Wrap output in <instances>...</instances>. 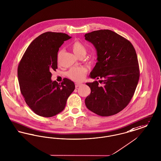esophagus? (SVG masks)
I'll return each mask as SVG.
<instances>
[{"mask_svg":"<svg viewBox=\"0 0 161 161\" xmlns=\"http://www.w3.org/2000/svg\"><path fill=\"white\" fill-rule=\"evenodd\" d=\"M81 85H82L81 84H79V83H76V84H75V86H76V88H78L79 86H80Z\"/></svg>","mask_w":161,"mask_h":161,"instance_id":"1","label":"esophagus"}]
</instances>
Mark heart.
I'll return each instance as SVG.
<instances>
[{
  "instance_id": "b5f03b06",
  "label": "heart",
  "mask_w": 161,
  "mask_h": 161,
  "mask_svg": "<svg viewBox=\"0 0 161 161\" xmlns=\"http://www.w3.org/2000/svg\"><path fill=\"white\" fill-rule=\"evenodd\" d=\"M71 48L74 53L77 57L80 56L85 55L86 53V48L83 43L79 42L76 41L73 43L71 45ZM63 51L61 50H59L57 54V60L59 62L60 57L62 56ZM86 73V69L84 67H74L71 68L67 73L68 76L73 80L75 81H81L84 79Z\"/></svg>"
}]
</instances>
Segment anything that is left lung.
<instances>
[{"mask_svg": "<svg viewBox=\"0 0 161 161\" xmlns=\"http://www.w3.org/2000/svg\"><path fill=\"white\" fill-rule=\"evenodd\" d=\"M85 37L94 46L97 56L90 76L103 84H86L91 89L85 100L86 107L101 116L116 114L129 103L139 81L135 49L129 41L109 30L94 31Z\"/></svg>", "mask_w": 161, "mask_h": 161, "instance_id": "8db88e82", "label": "left lung"}]
</instances>
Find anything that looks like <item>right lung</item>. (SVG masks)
Here are the masks:
<instances>
[{
    "instance_id": "add662e5",
    "label": "right lung",
    "mask_w": 161,
    "mask_h": 161,
    "mask_svg": "<svg viewBox=\"0 0 161 161\" xmlns=\"http://www.w3.org/2000/svg\"><path fill=\"white\" fill-rule=\"evenodd\" d=\"M70 38L62 33L41 34L28 46L19 64L20 92L26 104L39 116L49 118L59 114L75 90V85L68 79L61 84L51 79V71L58 68L59 49Z\"/></svg>"
}]
</instances>
